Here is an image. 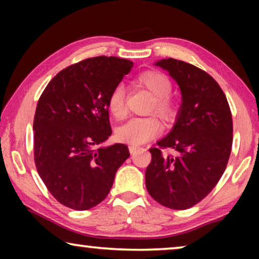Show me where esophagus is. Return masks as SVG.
I'll return each mask as SVG.
<instances>
[{"mask_svg":"<svg viewBox=\"0 0 259 259\" xmlns=\"http://www.w3.org/2000/svg\"><path fill=\"white\" fill-rule=\"evenodd\" d=\"M128 148H130L131 154H134L138 150H139V147H137V146H132V145H131V146H130Z\"/></svg>","mask_w":259,"mask_h":259,"instance_id":"34e87169","label":"esophagus"}]
</instances>
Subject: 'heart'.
<instances>
[{
  "label": "heart",
  "mask_w": 259,
  "mask_h": 259,
  "mask_svg": "<svg viewBox=\"0 0 259 259\" xmlns=\"http://www.w3.org/2000/svg\"><path fill=\"white\" fill-rule=\"evenodd\" d=\"M133 83L144 88L153 97L148 112L155 113L166 121H171L177 115L176 100L171 97L172 81L160 70H144L134 77ZM125 90L121 86L113 88L107 98V108L116 120H122L127 114L125 106ZM161 123L157 116L132 118L115 131L116 139L132 146H139L154 139L161 132Z\"/></svg>",
  "instance_id": "1"
}]
</instances>
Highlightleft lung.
Returning <instances> with one entry per match:
<instances>
[{"label": "left lung", "instance_id": "1", "mask_svg": "<svg viewBox=\"0 0 259 259\" xmlns=\"http://www.w3.org/2000/svg\"><path fill=\"white\" fill-rule=\"evenodd\" d=\"M155 65L178 82L183 104L171 133L150 148L146 189L162 206L186 210L203 200L225 171L232 148L231 109L205 70L176 59Z\"/></svg>", "mask_w": 259, "mask_h": 259}]
</instances>
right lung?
Masks as SVG:
<instances>
[{
  "mask_svg": "<svg viewBox=\"0 0 259 259\" xmlns=\"http://www.w3.org/2000/svg\"><path fill=\"white\" fill-rule=\"evenodd\" d=\"M133 62L97 56L66 67L49 81L34 116V161L53 197L76 211L107 197L130 157L123 144L97 148L112 134L107 98Z\"/></svg>",
  "mask_w": 259,
  "mask_h": 259,
  "instance_id": "obj_1",
  "label": "right lung"
}]
</instances>
